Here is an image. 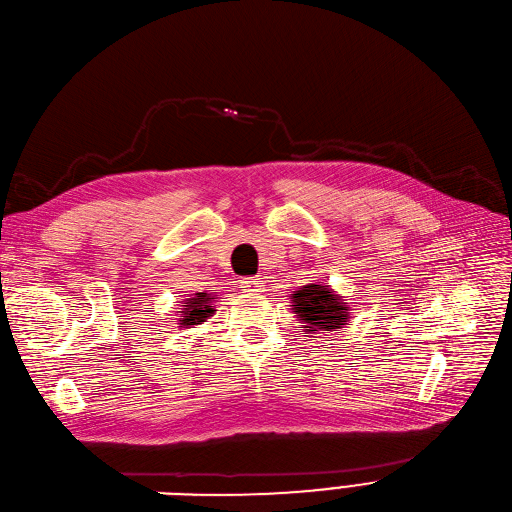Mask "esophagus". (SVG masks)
Here are the masks:
<instances>
[{"label":"esophagus","instance_id":"obj_1","mask_svg":"<svg viewBox=\"0 0 512 512\" xmlns=\"http://www.w3.org/2000/svg\"><path fill=\"white\" fill-rule=\"evenodd\" d=\"M263 286H265V282L261 278H257V276L240 280V288H242V291H247V293H261Z\"/></svg>","mask_w":512,"mask_h":512}]
</instances>
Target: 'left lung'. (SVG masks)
<instances>
[{
  "instance_id": "obj_1",
  "label": "left lung",
  "mask_w": 512,
  "mask_h": 512,
  "mask_svg": "<svg viewBox=\"0 0 512 512\" xmlns=\"http://www.w3.org/2000/svg\"><path fill=\"white\" fill-rule=\"evenodd\" d=\"M293 309L305 324V332L343 328L349 320V307L328 286L307 284L295 291Z\"/></svg>"
}]
</instances>
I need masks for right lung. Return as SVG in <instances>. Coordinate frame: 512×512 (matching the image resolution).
Segmentation results:
<instances>
[{
    "label": "right lung",
    "instance_id": "1",
    "mask_svg": "<svg viewBox=\"0 0 512 512\" xmlns=\"http://www.w3.org/2000/svg\"><path fill=\"white\" fill-rule=\"evenodd\" d=\"M215 297L207 295V293H196L192 299H186V305H184V311H182V318H180V324L182 326H194V324H201L205 322L211 314H213V301Z\"/></svg>",
    "mask_w": 512,
    "mask_h": 512
}]
</instances>
